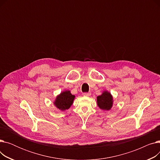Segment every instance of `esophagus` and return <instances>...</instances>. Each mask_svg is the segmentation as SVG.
<instances>
[{
  "instance_id": "34e87169",
  "label": "esophagus",
  "mask_w": 160,
  "mask_h": 160,
  "mask_svg": "<svg viewBox=\"0 0 160 160\" xmlns=\"http://www.w3.org/2000/svg\"><path fill=\"white\" fill-rule=\"evenodd\" d=\"M91 93L90 92H88V93H86V92H85V93H83V96H86V97H89L91 95Z\"/></svg>"
}]
</instances>
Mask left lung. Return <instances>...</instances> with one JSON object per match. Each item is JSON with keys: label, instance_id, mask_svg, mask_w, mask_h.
<instances>
[{"label": "left lung", "instance_id": "left-lung-1", "mask_svg": "<svg viewBox=\"0 0 160 160\" xmlns=\"http://www.w3.org/2000/svg\"><path fill=\"white\" fill-rule=\"evenodd\" d=\"M97 104L100 108L104 110H110L113 104V98L110 93L104 91L97 97Z\"/></svg>", "mask_w": 160, "mask_h": 160}]
</instances>
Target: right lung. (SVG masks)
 Wrapping results in <instances>:
<instances>
[{
    "label": "right lung",
    "mask_w": 160,
    "mask_h": 160,
    "mask_svg": "<svg viewBox=\"0 0 160 160\" xmlns=\"http://www.w3.org/2000/svg\"><path fill=\"white\" fill-rule=\"evenodd\" d=\"M74 98V95H72L69 91H66L57 97L54 104L58 109L63 111L70 108L73 102Z\"/></svg>",
    "instance_id": "add662e5"
}]
</instances>
